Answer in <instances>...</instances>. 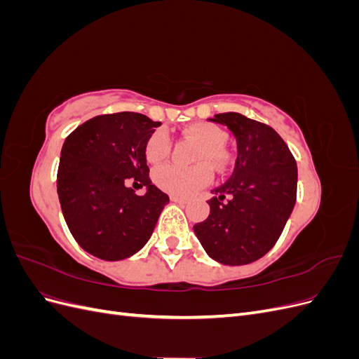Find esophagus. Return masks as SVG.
<instances>
[{
	"instance_id": "obj_1",
	"label": "esophagus",
	"mask_w": 359,
	"mask_h": 359,
	"mask_svg": "<svg viewBox=\"0 0 359 359\" xmlns=\"http://www.w3.org/2000/svg\"><path fill=\"white\" fill-rule=\"evenodd\" d=\"M170 201H172V202H177V203H181V205H186V203H189V199H187V198L175 196V194H172V196H170Z\"/></svg>"
}]
</instances>
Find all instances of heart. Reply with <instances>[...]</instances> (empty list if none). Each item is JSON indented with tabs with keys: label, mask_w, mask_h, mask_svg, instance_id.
I'll list each match as a JSON object with an SVG mask.
<instances>
[{
	"label": "heart",
	"mask_w": 359,
	"mask_h": 359,
	"mask_svg": "<svg viewBox=\"0 0 359 359\" xmlns=\"http://www.w3.org/2000/svg\"><path fill=\"white\" fill-rule=\"evenodd\" d=\"M186 135L196 140L199 147L194 153L196 166L181 168L177 165H163L153 172V181L158 189L168 191L175 196H189L208 184L211 180L210 166L222 172L231 163V154L223 147L227 140V135L223 128L212 123H194L186 128ZM170 140L166 132L156 130L147 140L145 157L149 163H157L169 156Z\"/></svg>",
	"instance_id": "b5f03b06"
}]
</instances>
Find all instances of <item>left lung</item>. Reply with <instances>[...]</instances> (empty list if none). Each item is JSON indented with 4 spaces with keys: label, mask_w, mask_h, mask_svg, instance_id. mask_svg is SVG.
Returning <instances> with one entry per match:
<instances>
[{
    "label": "left lung",
    "mask_w": 359,
    "mask_h": 359,
    "mask_svg": "<svg viewBox=\"0 0 359 359\" xmlns=\"http://www.w3.org/2000/svg\"><path fill=\"white\" fill-rule=\"evenodd\" d=\"M236 137L231 178L212 190L210 215L194 224L201 244L224 265H245L273 248L297 202L298 169L273 127L241 114L214 115Z\"/></svg>",
    "instance_id": "8db88e82"
}]
</instances>
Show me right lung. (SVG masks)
Returning <instances> with one entry per match:
<instances>
[{"label":"right lung","mask_w":359,"mask_h":359,"mask_svg":"<svg viewBox=\"0 0 359 359\" xmlns=\"http://www.w3.org/2000/svg\"><path fill=\"white\" fill-rule=\"evenodd\" d=\"M161 123L136 112L94 116L66 137L57 189L69 229L85 252L121 260L142 248L169 202L149 180L145 145ZM147 186L137 197L126 182Z\"/></svg>","instance_id":"obj_1"}]
</instances>
